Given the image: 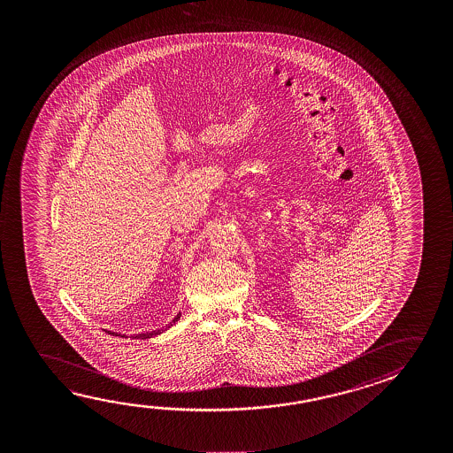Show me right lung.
Here are the masks:
<instances>
[{"label": "right lung", "mask_w": 453, "mask_h": 453, "mask_svg": "<svg viewBox=\"0 0 453 453\" xmlns=\"http://www.w3.org/2000/svg\"><path fill=\"white\" fill-rule=\"evenodd\" d=\"M180 319V314H177V316H175V319L172 320L171 324H169V326H165V328H169V326H173V324H175V322H177V320ZM165 328H161V330H155V332H149V334H137V336H135V338H137V340H139V338H142V340H143V338H151V336H156V334H161V332H164V330H165Z\"/></svg>", "instance_id": "1"}]
</instances>
